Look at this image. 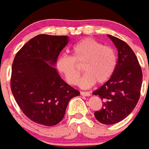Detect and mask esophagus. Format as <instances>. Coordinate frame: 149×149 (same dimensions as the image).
<instances>
[{"label": "esophagus", "mask_w": 149, "mask_h": 149, "mask_svg": "<svg viewBox=\"0 0 149 149\" xmlns=\"http://www.w3.org/2000/svg\"><path fill=\"white\" fill-rule=\"evenodd\" d=\"M81 95H83V96H90L91 93L88 91H81Z\"/></svg>", "instance_id": "obj_1"}]
</instances>
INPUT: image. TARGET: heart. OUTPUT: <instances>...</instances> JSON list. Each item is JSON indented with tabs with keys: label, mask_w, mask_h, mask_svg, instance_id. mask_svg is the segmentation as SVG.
Wrapping results in <instances>:
<instances>
[{
	"label": "heart",
	"mask_w": 149,
	"mask_h": 149,
	"mask_svg": "<svg viewBox=\"0 0 149 149\" xmlns=\"http://www.w3.org/2000/svg\"><path fill=\"white\" fill-rule=\"evenodd\" d=\"M72 57L62 54L57 60L56 67L69 84H75L81 71L77 64L83 65L85 72L79 81L83 88L107 81L112 76L117 59L114 50L93 38H87L78 41L72 47Z\"/></svg>",
	"instance_id": "1"
}]
</instances>
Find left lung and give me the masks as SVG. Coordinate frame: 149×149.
Listing matches in <instances>:
<instances>
[{"instance_id":"1","label":"left lung","mask_w":149,"mask_h":149,"mask_svg":"<svg viewBox=\"0 0 149 149\" xmlns=\"http://www.w3.org/2000/svg\"><path fill=\"white\" fill-rule=\"evenodd\" d=\"M118 50V63L110 79L95 91L104 101L102 108L95 112V118L104 125L125 119L139 102L142 84V71L135 54L125 41L108 35Z\"/></svg>"}]
</instances>
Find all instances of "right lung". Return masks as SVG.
I'll list each match as a JSON object with an SVG mask.
<instances>
[{
  "label": "right lung",
  "instance_id": "1",
  "mask_svg": "<svg viewBox=\"0 0 149 149\" xmlns=\"http://www.w3.org/2000/svg\"><path fill=\"white\" fill-rule=\"evenodd\" d=\"M68 36L39 34L14 57L10 88L17 104L29 119L54 126L65 116L69 101L80 92L62 80L54 67Z\"/></svg>",
  "mask_w": 149,
  "mask_h": 149
}]
</instances>
